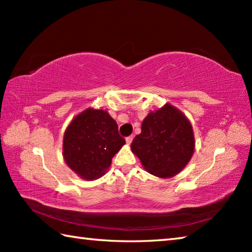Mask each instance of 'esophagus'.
Returning <instances> with one entry per match:
<instances>
[{
    "instance_id": "obj_1",
    "label": "esophagus",
    "mask_w": 252,
    "mask_h": 252,
    "mask_svg": "<svg viewBox=\"0 0 252 252\" xmlns=\"http://www.w3.org/2000/svg\"><path fill=\"white\" fill-rule=\"evenodd\" d=\"M126 144H127V146H130V144L132 143V141H133V135L127 136V138L126 139Z\"/></svg>"
}]
</instances>
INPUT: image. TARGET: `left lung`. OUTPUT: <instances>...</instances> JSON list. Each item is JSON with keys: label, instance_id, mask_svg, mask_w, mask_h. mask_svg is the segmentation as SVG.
Wrapping results in <instances>:
<instances>
[{"label": "left lung", "instance_id": "obj_1", "mask_svg": "<svg viewBox=\"0 0 252 252\" xmlns=\"http://www.w3.org/2000/svg\"><path fill=\"white\" fill-rule=\"evenodd\" d=\"M194 133L183 112L170 103L144 118L141 133L131 143V150L143 168L158 178L180 173L194 152Z\"/></svg>", "mask_w": 252, "mask_h": 252}]
</instances>
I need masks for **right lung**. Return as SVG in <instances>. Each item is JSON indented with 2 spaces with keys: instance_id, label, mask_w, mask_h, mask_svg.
Returning a JSON list of instances; mask_svg holds the SVG:
<instances>
[{
  "instance_id": "1",
  "label": "right lung",
  "mask_w": 252,
  "mask_h": 252,
  "mask_svg": "<svg viewBox=\"0 0 252 252\" xmlns=\"http://www.w3.org/2000/svg\"><path fill=\"white\" fill-rule=\"evenodd\" d=\"M125 144L108 111L88 108L67 126L62 155L67 167L81 179L96 180L104 176L112 158Z\"/></svg>"
}]
</instances>
